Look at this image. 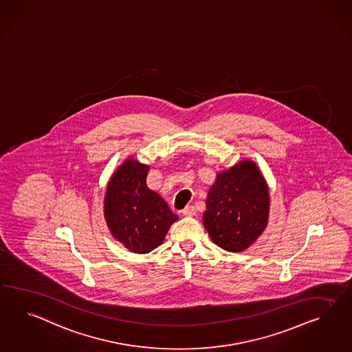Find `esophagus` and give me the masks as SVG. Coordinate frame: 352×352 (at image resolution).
Segmentation results:
<instances>
[{
  "label": "esophagus",
  "mask_w": 352,
  "mask_h": 352,
  "mask_svg": "<svg viewBox=\"0 0 352 352\" xmlns=\"http://www.w3.org/2000/svg\"><path fill=\"white\" fill-rule=\"evenodd\" d=\"M182 213H184V216L186 217L195 216V214H197V209H195L194 206H189V207H186L184 209Z\"/></svg>",
  "instance_id": "obj_1"
}]
</instances>
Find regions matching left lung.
Masks as SVG:
<instances>
[{"mask_svg":"<svg viewBox=\"0 0 352 352\" xmlns=\"http://www.w3.org/2000/svg\"><path fill=\"white\" fill-rule=\"evenodd\" d=\"M206 204L204 227L212 241L227 252L248 249L268 225V185L252 161L218 173Z\"/></svg>","mask_w":352,"mask_h":352,"instance_id":"obj_1","label":"left lung"}]
</instances>
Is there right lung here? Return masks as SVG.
Returning <instances> with one entry per match:
<instances>
[{"label":"right lung","instance_id":"1","mask_svg":"<svg viewBox=\"0 0 352 352\" xmlns=\"http://www.w3.org/2000/svg\"><path fill=\"white\" fill-rule=\"evenodd\" d=\"M149 166L127 158L112 175L104 197V218L112 236L130 252L146 254L163 243L179 219L146 186Z\"/></svg>","mask_w":352,"mask_h":352}]
</instances>
